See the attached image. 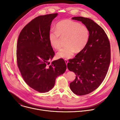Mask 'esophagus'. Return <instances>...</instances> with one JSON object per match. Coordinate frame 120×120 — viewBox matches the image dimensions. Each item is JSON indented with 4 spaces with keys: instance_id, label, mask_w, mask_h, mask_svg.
<instances>
[{
    "instance_id": "obj_1",
    "label": "esophagus",
    "mask_w": 120,
    "mask_h": 120,
    "mask_svg": "<svg viewBox=\"0 0 120 120\" xmlns=\"http://www.w3.org/2000/svg\"><path fill=\"white\" fill-rule=\"evenodd\" d=\"M64 61L65 62V64H66V66H67V64H68V60L67 59H64Z\"/></svg>"
}]
</instances>
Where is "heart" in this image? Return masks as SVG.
<instances>
[{"mask_svg": "<svg viewBox=\"0 0 120 120\" xmlns=\"http://www.w3.org/2000/svg\"><path fill=\"white\" fill-rule=\"evenodd\" d=\"M60 37L66 38V46L57 53V57L69 59L73 56L75 51L80 52L86 46L89 38V31L84 25L65 19L58 22L56 25V30L50 31L49 33L50 44L57 50L61 47Z\"/></svg>", "mask_w": 120, "mask_h": 120, "instance_id": "obj_1", "label": "heart"}]
</instances>
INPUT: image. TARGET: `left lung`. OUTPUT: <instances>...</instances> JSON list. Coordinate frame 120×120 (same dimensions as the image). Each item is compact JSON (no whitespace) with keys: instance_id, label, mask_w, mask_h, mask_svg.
<instances>
[{"instance_id":"obj_1","label":"left lung","mask_w":120,"mask_h":120,"mask_svg":"<svg viewBox=\"0 0 120 120\" xmlns=\"http://www.w3.org/2000/svg\"><path fill=\"white\" fill-rule=\"evenodd\" d=\"M89 31V38L85 48L69 60L67 68L76 75L70 83L72 91L78 95L91 93L105 79L111 60L110 44L104 29L90 19L75 16Z\"/></svg>"}]
</instances>
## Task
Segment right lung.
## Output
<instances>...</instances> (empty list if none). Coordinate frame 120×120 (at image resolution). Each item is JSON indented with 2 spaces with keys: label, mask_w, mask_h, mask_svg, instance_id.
I'll use <instances>...</instances> for the list:
<instances>
[{
  "label": "right lung",
  "mask_w": 120,
  "mask_h": 120,
  "mask_svg": "<svg viewBox=\"0 0 120 120\" xmlns=\"http://www.w3.org/2000/svg\"><path fill=\"white\" fill-rule=\"evenodd\" d=\"M57 15L55 13L37 17L23 28L18 40L16 59L22 76L28 86L40 93L52 89L56 77L66 69L63 59L47 65L49 60L55 56L49 33L51 23Z\"/></svg>",
  "instance_id": "right-lung-1"
}]
</instances>
